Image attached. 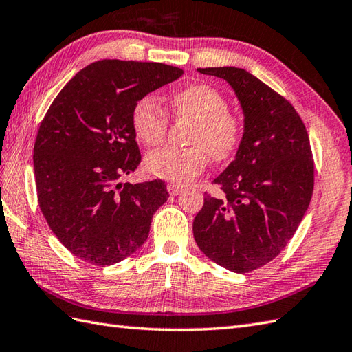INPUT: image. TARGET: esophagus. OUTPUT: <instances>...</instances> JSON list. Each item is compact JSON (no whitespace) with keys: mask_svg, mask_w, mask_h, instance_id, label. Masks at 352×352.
Segmentation results:
<instances>
[{"mask_svg":"<svg viewBox=\"0 0 352 352\" xmlns=\"http://www.w3.org/2000/svg\"><path fill=\"white\" fill-rule=\"evenodd\" d=\"M168 192L173 196H177L183 192V187H179L178 184H168Z\"/></svg>","mask_w":352,"mask_h":352,"instance_id":"1","label":"esophagus"}]
</instances>
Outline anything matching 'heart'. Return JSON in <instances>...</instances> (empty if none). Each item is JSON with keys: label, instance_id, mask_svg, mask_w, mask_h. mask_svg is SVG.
Returning <instances> with one entry per match:
<instances>
[{"label": "heart", "instance_id": "heart-1", "mask_svg": "<svg viewBox=\"0 0 352 352\" xmlns=\"http://www.w3.org/2000/svg\"><path fill=\"white\" fill-rule=\"evenodd\" d=\"M170 113L178 120L195 122L189 136L190 150L162 148L150 153L145 168L154 177L178 184L190 183L201 175L211 157L216 162L231 157L243 138V121L228 111V100L216 88L195 84L169 97ZM132 127L139 142L157 146L168 130V116L151 96L136 102Z\"/></svg>", "mask_w": 352, "mask_h": 352}]
</instances>
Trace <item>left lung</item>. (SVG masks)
<instances>
[{
	"mask_svg": "<svg viewBox=\"0 0 352 352\" xmlns=\"http://www.w3.org/2000/svg\"><path fill=\"white\" fill-rule=\"evenodd\" d=\"M240 102L243 138L235 159L214 178L222 198L207 195L193 220L198 248L234 273L265 265L296 234L314 193L309 135L294 106L252 73L207 67Z\"/></svg>",
	"mask_w": 352,
	"mask_h": 352,
	"instance_id": "1",
	"label": "left lung"
}]
</instances>
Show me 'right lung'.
Here are the masks:
<instances>
[{
	"mask_svg": "<svg viewBox=\"0 0 352 352\" xmlns=\"http://www.w3.org/2000/svg\"><path fill=\"white\" fill-rule=\"evenodd\" d=\"M183 70L160 63L102 60L55 97L34 144L40 210L63 246L85 263L112 265L148 239L165 183H120L141 163L132 127L139 99Z\"/></svg>",
	"mask_w": 352,
	"mask_h": 352,
	"instance_id": "right-lung-1",
	"label": "right lung"
}]
</instances>
